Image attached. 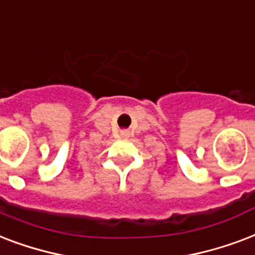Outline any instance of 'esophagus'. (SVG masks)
Returning <instances> with one entry per match:
<instances>
[{"mask_svg": "<svg viewBox=\"0 0 255 255\" xmlns=\"http://www.w3.org/2000/svg\"><path fill=\"white\" fill-rule=\"evenodd\" d=\"M122 135H126V133H122Z\"/></svg>", "mask_w": 255, "mask_h": 255, "instance_id": "1", "label": "esophagus"}]
</instances>
